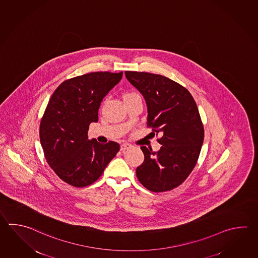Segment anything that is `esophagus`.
Wrapping results in <instances>:
<instances>
[{"instance_id": "34e87169", "label": "esophagus", "mask_w": 258, "mask_h": 258, "mask_svg": "<svg viewBox=\"0 0 258 258\" xmlns=\"http://www.w3.org/2000/svg\"><path fill=\"white\" fill-rule=\"evenodd\" d=\"M132 147V145L130 143H122L120 145L121 151H125L126 149Z\"/></svg>"}]
</instances>
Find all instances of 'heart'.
Segmentation results:
<instances>
[{
    "label": "heart",
    "instance_id": "heart-1",
    "mask_svg": "<svg viewBox=\"0 0 258 258\" xmlns=\"http://www.w3.org/2000/svg\"><path fill=\"white\" fill-rule=\"evenodd\" d=\"M134 95H139L136 94V93H127V94H125L124 96H123V99L124 98H128V97H132V96H134Z\"/></svg>",
    "mask_w": 258,
    "mask_h": 258
}]
</instances>
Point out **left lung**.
<instances>
[{
    "mask_svg": "<svg viewBox=\"0 0 258 258\" xmlns=\"http://www.w3.org/2000/svg\"><path fill=\"white\" fill-rule=\"evenodd\" d=\"M144 97L147 126L161 133L157 153L142 146L144 162L137 167L139 181L153 192L173 189L195 167L204 140V128L194 98L187 90L159 74L125 72Z\"/></svg>",
    "mask_w": 258,
    "mask_h": 258,
    "instance_id": "1",
    "label": "left lung"
}]
</instances>
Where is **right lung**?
<instances>
[{"label":"right lung","instance_id":"1","mask_svg":"<svg viewBox=\"0 0 258 258\" xmlns=\"http://www.w3.org/2000/svg\"><path fill=\"white\" fill-rule=\"evenodd\" d=\"M122 74L101 72L67 80L48 101L40 123V142L48 165L67 184H93L119 151L117 142L89 140L88 130L98 121L101 102Z\"/></svg>","mask_w":258,"mask_h":258}]
</instances>
